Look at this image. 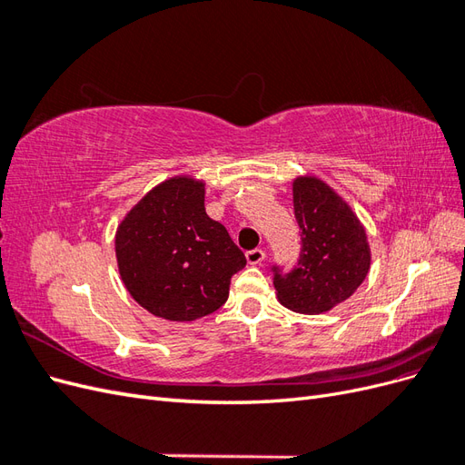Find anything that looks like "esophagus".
Instances as JSON below:
<instances>
[{
    "mask_svg": "<svg viewBox=\"0 0 465 465\" xmlns=\"http://www.w3.org/2000/svg\"><path fill=\"white\" fill-rule=\"evenodd\" d=\"M263 260H265V252H263L262 248L246 252V262H248L250 265H260Z\"/></svg>",
    "mask_w": 465,
    "mask_h": 465,
    "instance_id": "esophagus-1",
    "label": "esophagus"
}]
</instances>
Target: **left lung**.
Segmentation results:
<instances>
[{"label": "left lung", "mask_w": 465, "mask_h": 465, "mask_svg": "<svg viewBox=\"0 0 465 465\" xmlns=\"http://www.w3.org/2000/svg\"><path fill=\"white\" fill-rule=\"evenodd\" d=\"M301 256L289 273L273 265L277 299L299 314H322L347 301L371 270L367 231L340 193L316 176L292 182Z\"/></svg>", "instance_id": "left-lung-1"}]
</instances>
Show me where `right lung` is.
Returning <instances> with one entry per match:
<instances>
[{"instance_id":"right-lung-1","label":"right lung","mask_w":465,"mask_h":465,"mask_svg":"<svg viewBox=\"0 0 465 465\" xmlns=\"http://www.w3.org/2000/svg\"><path fill=\"white\" fill-rule=\"evenodd\" d=\"M205 182L174 176L139 200L116 231L120 277L153 316L192 322L229 299L246 265L227 229L205 213Z\"/></svg>"}]
</instances>
